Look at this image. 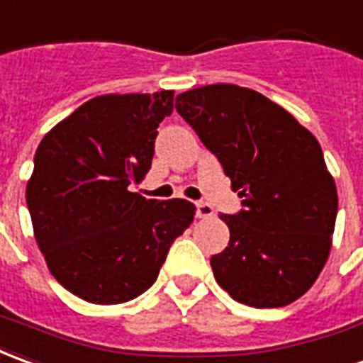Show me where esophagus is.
I'll list each match as a JSON object with an SVG mask.
<instances>
[{"label": "esophagus", "instance_id": "obj_1", "mask_svg": "<svg viewBox=\"0 0 363 363\" xmlns=\"http://www.w3.org/2000/svg\"><path fill=\"white\" fill-rule=\"evenodd\" d=\"M215 215V209L211 207L209 203H197V217L199 218H211Z\"/></svg>", "mask_w": 363, "mask_h": 363}]
</instances>
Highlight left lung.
I'll list each match as a JSON object with an SVG mask.
<instances>
[{
	"label": "left lung",
	"mask_w": 363,
	"mask_h": 363,
	"mask_svg": "<svg viewBox=\"0 0 363 363\" xmlns=\"http://www.w3.org/2000/svg\"><path fill=\"white\" fill-rule=\"evenodd\" d=\"M176 109L242 197L240 213L220 215L230 240L211 258L217 284L256 309L299 299L325 268L338 213L318 140L266 95L235 84L184 91Z\"/></svg>",
	"instance_id": "left-lung-1"
}]
</instances>
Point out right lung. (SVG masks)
I'll use <instances>...</instances> for the list:
<instances>
[{
    "label": "right lung",
    "mask_w": 363,
    "mask_h": 363,
    "mask_svg": "<svg viewBox=\"0 0 363 363\" xmlns=\"http://www.w3.org/2000/svg\"><path fill=\"white\" fill-rule=\"evenodd\" d=\"M172 111V89L99 95L38 145L27 182L33 230L54 279L79 299L119 305L145 293L194 223V203L130 191L148 174L156 128Z\"/></svg>",
    "instance_id": "add662e5"
}]
</instances>
